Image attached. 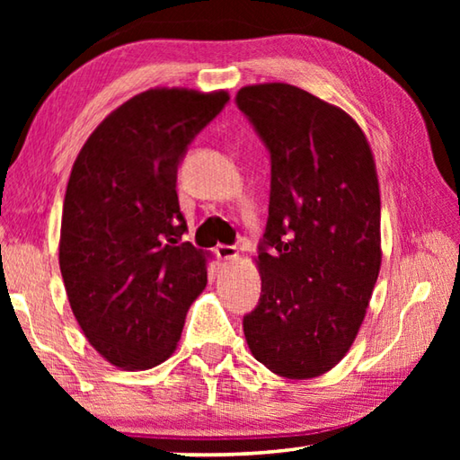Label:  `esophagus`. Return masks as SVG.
I'll return each instance as SVG.
<instances>
[{"label": "esophagus", "instance_id": "esophagus-1", "mask_svg": "<svg viewBox=\"0 0 460 460\" xmlns=\"http://www.w3.org/2000/svg\"><path fill=\"white\" fill-rule=\"evenodd\" d=\"M215 255L219 260H237V247L235 245H217L215 247Z\"/></svg>", "mask_w": 460, "mask_h": 460}]
</instances>
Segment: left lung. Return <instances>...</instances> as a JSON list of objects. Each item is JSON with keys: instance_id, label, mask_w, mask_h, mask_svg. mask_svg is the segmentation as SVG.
I'll return each instance as SVG.
<instances>
[{"instance_id": "obj_1", "label": "left lung", "mask_w": 460, "mask_h": 460, "mask_svg": "<svg viewBox=\"0 0 460 460\" xmlns=\"http://www.w3.org/2000/svg\"><path fill=\"white\" fill-rule=\"evenodd\" d=\"M235 103L271 166L261 296L243 316L247 345L278 376L316 377L353 345L377 282L376 164L361 128L298 87L253 84Z\"/></svg>"}]
</instances>
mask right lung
<instances>
[{
  "instance_id": "1",
  "label": "right lung",
  "mask_w": 460,
  "mask_h": 460,
  "mask_svg": "<svg viewBox=\"0 0 460 460\" xmlns=\"http://www.w3.org/2000/svg\"><path fill=\"white\" fill-rule=\"evenodd\" d=\"M229 103L225 91L150 89L105 118L75 160L60 271L84 337L109 363L150 369L174 353L205 253L184 241L178 166Z\"/></svg>"
}]
</instances>
